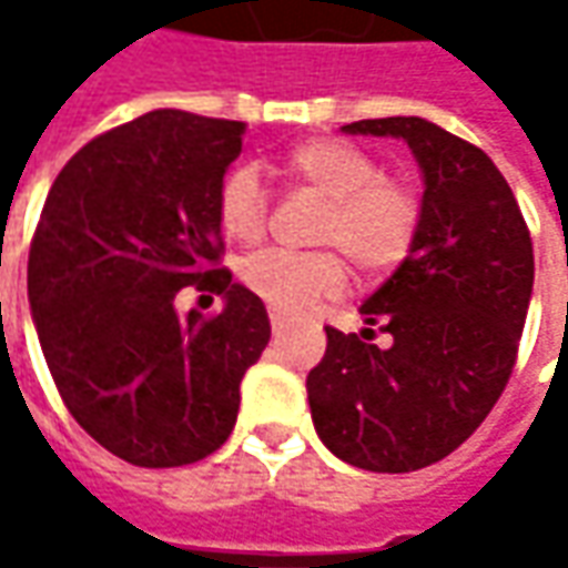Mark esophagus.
I'll return each mask as SVG.
<instances>
[{"label": "esophagus", "instance_id": "esophagus-1", "mask_svg": "<svg viewBox=\"0 0 568 568\" xmlns=\"http://www.w3.org/2000/svg\"><path fill=\"white\" fill-rule=\"evenodd\" d=\"M268 318H272V332H274V335H281V332L287 328V318L281 316L277 310H272V313H268Z\"/></svg>", "mask_w": 568, "mask_h": 568}]
</instances>
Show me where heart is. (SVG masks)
I'll list each match as a JSON object with an SVG mask.
<instances>
[{
  "mask_svg": "<svg viewBox=\"0 0 568 568\" xmlns=\"http://www.w3.org/2000/svg\"><path fill=\"white\" fill-rule=\"evenodd\" d=\"M281 170L296 186L328 199L316 224V243L338 246L363 274L392 272L410 255L424 224V199L407 180L382 173L379 158L366 148L310 139L281 158ZM214 214L221 233L240 246H255L265 236L268 195L255 166H233L221 180ZM341 252H262L243 262L240 281L274 310L303 313L344 291L347 265Z\"/></svg>",
  "mask_w": 568,
  "mask_h": 568,
  "instance_id": "heart-1",
  "label": "heart"
}]
</instances>
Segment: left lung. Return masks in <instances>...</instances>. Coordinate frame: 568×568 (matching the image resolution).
Here are the masks:
<instances>
[{
	"mask_svg": "<svg viewBox=\"0 0 568 568\" xmlns=\"http://www.w3.org/2000/svg\"><path fill=\"white\" fill-rule=\"evenodd\" d=\"M395 135L424 170V224L410 255L361 306V335L325 325L306 376L318 439L347 465L407 474L443 462L499 402L535 287V246L490 158L420 116L344 125ZM393 335L388 348L375 332Z\"/></svg>",
	"mask_w": 568,
	"mask_h": 568,
	"instance_id": "obj_1",
	"label": "left lung"
}]
</instances>
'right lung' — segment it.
Masks as SVG:
<instances>
[{"instance_id": "obj_1", "label": "right lung", "mask_w": 568, "mask_h": 568, "mask_svg": "<svg viewBox=\"0 0 568 568\" xmlns=\"http://www.w3.org/2000/svg\"><path fill=\"white\" fill-rule=\"evenodd\" d=\"M246 125L154 110L59 170L28 255V300L78 426L139 468H180L227 443L240 382L272 338L262 300L221 268L217 186ZM195 286L229 300L175 313Z\"/></svg>"}]
</instances>
